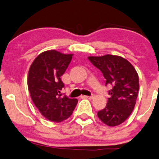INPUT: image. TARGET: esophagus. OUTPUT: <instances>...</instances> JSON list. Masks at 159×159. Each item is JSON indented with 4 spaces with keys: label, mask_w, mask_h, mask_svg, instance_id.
<instances>
[{
    "label": "esophagus",
    "mask_w": 159,
    "mask_h": 159,
    "mask_svg": "<svg viewBox=\"0 0 159 159\" xmlns=\"http://www.w3.org/2000/svg\"><path fill=\"white\" fill-rule=\"evenodd\" d=\"M84 98H88V99H92V98H94V94L91 95V96H84Z\"/></svg>",
    "instance_id": "1"
}]
</instances>
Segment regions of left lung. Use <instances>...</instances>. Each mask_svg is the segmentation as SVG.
Masks as SVG:
<instances>
[{
	"instance_id": "left-lung-1",
	"label": "left lung",
	"mask_w": 159,
	"mask_h": 159,
	"mask_svg": "<svg viewBox=\"0 0 159 159\" xmlns=\"http://www.w3.org/2000/svg\"><path fill=\"white\" fill-rule=\"evenodd\" d=\"M88 59L101 70L106 85L111 84L110 98L98 116L104 124L116 126L125 121L133 112L139 93V76L133 65L119 56H89Z\"/></svg>"
}]
</instances>
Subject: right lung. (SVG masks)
I'll return each instance as SVG.
<instances>
[{
	"label": "right lung",
	"instance_id": "add662e5",
	"mask_svg": "<svg viewBox=\"0 0 159 159\" xmlns=\"http://www.w3.org/2000/svg\"><path fill=\"white\" fill-rule=\"evenodd\" d=\"M73 54L56 50L40 53L33 61L28 73L27 84L33 103L42 115L52 122L60 123L72 114L78 100L71 99L61 91V76L71 62Z\"/></svg>",
	"mask_w": 159,
	"mask_h": 159
}]
</instances>
